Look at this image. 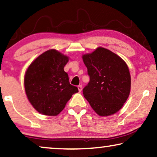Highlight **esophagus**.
Wrapping results in <instances>:
<instances>
[{
	"instance_id": "34e87169",
	"label": "esophagus",
	"mask_w": 157,
	"mask_h": 157,
	"mask_svg": "<svg viewBox=\"0 0 157 157\" xmlns=\"http://www.w3.org/2000/svg\"><path fill=\"white\" fill-rule=\"evenodd\" d=\"M78 88L79 92H82V86L81 85H78Z\"/></svg>"
}]
</instances>
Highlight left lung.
<instances>
[{"mask_svg": "<svg viewBox=\"0 0 157 157\" xmlns=\"http://www.w3.org/2000/svg\"><path fill=\"white\" fill-rule=\"evenodd\" d=\"M90 82L83 88L84 97L98 115L118 111L130 94L131 78L125 62L112 51L97 48L83 55Z\"/></svg>", "mask_w": 157, "mask_h": 157, "instance_id": "obj_1", "label": "left lung"}]
</instances>
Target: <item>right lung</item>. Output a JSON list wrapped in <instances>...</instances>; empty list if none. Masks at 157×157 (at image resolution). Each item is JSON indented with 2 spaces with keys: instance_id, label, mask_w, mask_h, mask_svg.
Here are the masks:
<instances>
[{
  "instance_id": "obj_1",
  "label": "right lung",
  "mask_w": 157,
  "mask_h": 157,
  "mask_svg": "<svg viewBox=\"0 0 157 157\" xmlns=\"http://www.w3.org/2000/svg\"><path fill=\"white\" fill-rule=\"evenodd\" d=\"M68 58L54 49L42 53L32 63L25 76V89L34 108L46 116H56L78 89L70 84L64 67Z\"/></svg>"
}]
</instances>
